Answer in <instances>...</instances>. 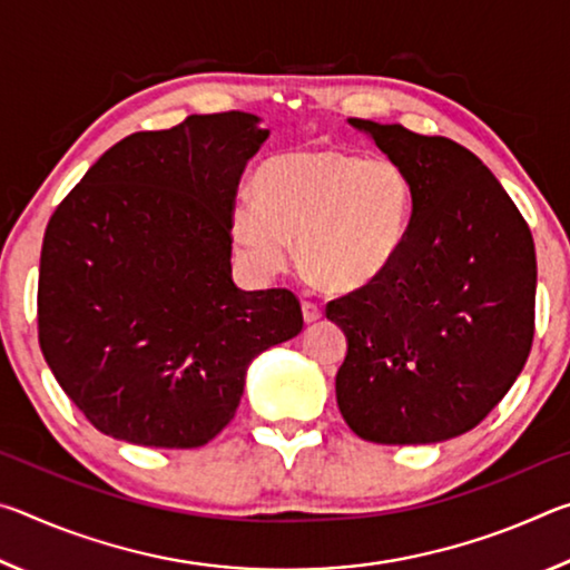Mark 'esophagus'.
<instances>
[{"label": "esophagus", "mask_w": 570, "mask_h": 570, "mask_svg": "<svg viewBox=\"0 0 570 570\" xmlns=\"http://www.w3.org/2000/svg\"><path fill=\"white\" fill-rule=\"evenodd\" d=\"M302 314H304V322L306 324H312V322H316V320H322V306L320 304H314V302H302Z\"/></svg>", "instance_id": "34e87169"}]
</instances>
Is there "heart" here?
<instances>
[{"instance_id":"heart-1","label":"heart","mask_w":570,"mask_h":570,"mask_svg":"<svg viewBox=\"0 0 570 570\" xmlns=\"http://www.w3.org/2000/svg\"><path fill=\"white\" fill-rule=\"evenodd\" d=\"M414 190L397 163L334 148L288 150L256 173V198L230 210V236L256 276L298 256L334 292H356L390 272L407 244Z\"/></svg>"}]
</instances>
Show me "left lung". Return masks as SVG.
I'll return each instance as SVG.
<instances>
[{
    "instance_id": "obj_1",
    "label": "left lung",
    "mask_w": 570,
    "mask_h": 570,
    "mask_svg": "<svg viewBox=\"0 0 570 570\" xmlns=\"http://www.w3.org/2000/svg\"><path fill=\"white\" fill-rule=\"evenodd\" d=\"M407 173V244L380 282L326 304L346 334L336 404L354 435L428 445L488 417L535 332V246L482 160L440 135L350 118Z\"/></svg>"
}]
</instances>
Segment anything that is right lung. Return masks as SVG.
Segmentation results:
<instances>
[{
	"label": "right lung",
	"mask_w": 570,
	"mask_h": 570,
	"mask_svg": "<svg viewBox=\"0 0 570 570\" xmlns=\"http://www.w3.org/2000/svg\"><path fill=\"white\" fill-rule=\"evenodd\" d=\"M268 130L250 112L132 132L47 224L37 332L92 428L146 448H200L234 420L254 356L304 326L288 288L230 278V210Z\"/></svg>",
	"instance_id": "obj_1"
}]
</instances>
